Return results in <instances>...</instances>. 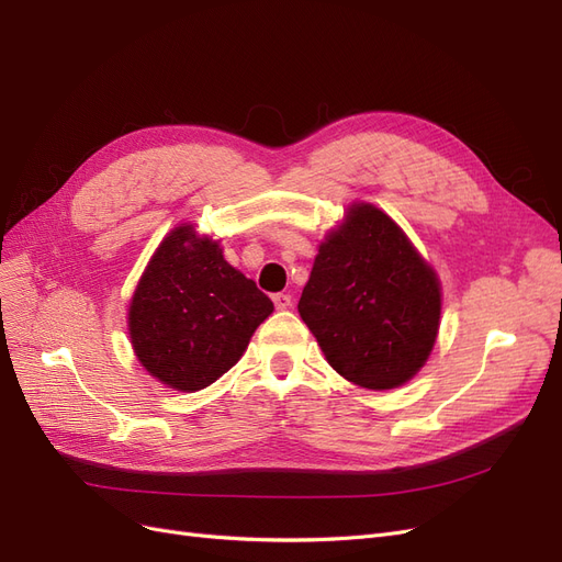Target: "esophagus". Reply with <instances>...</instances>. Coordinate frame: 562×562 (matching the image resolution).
<instances>
[{
  "mask_svg": "<svg viewBox=\"0 0 562 562\" xmlns=\"http://www.w3.org/2000/svg\"><path fill=\"white\" fill-rule=\"evenodd\" d=\"M271 300H274V307H277V310H288V307H291V304H293V297L288 295V293H277Z\"/></svg>",
  "mask_w": 562,
  "mask_h": 562,
  "instance_id": "esophagus-1",
  "label": "esophagus"
}]
</instances>
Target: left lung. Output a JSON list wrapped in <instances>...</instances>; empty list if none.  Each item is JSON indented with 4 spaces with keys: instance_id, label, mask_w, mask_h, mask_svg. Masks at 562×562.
Wrapping results in <instances>:
<instances>
[{
    "instance_id": "8db88e82",
    "label": "left lung",
    "mask_w": 562,
    "mask_h": 562,
    "mask_svg": "<svg viewBox=\"0 0 562 562\" xmlns=\"http://www.w3.org/2000/svg\"><path fill=\"white\" fill-rule=\"evenodd\" d=\"M297 312L345 380L396 389L434 349L440 283L394 220L353 203L318 246Z\"/></svg>"
}]
</instances>
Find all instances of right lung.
<instances>
[{
  "instance_id": "1",
  "label": "right lung",
  "mask_w": 562,
  "mask_h": 562,
  "mask_svg": "<svg viewBox=\"0 0 562 562\" xmlns=\"http://www.w3.org/2000/svg\"><path fill=\"white\" fill-rule=\"evenodd\" d=\"M271 312V300L223 258L217 241L180 225L135 285L128 335L151 378L176 391H199L241 359Z\"/></svg>"
}]
</instances>
